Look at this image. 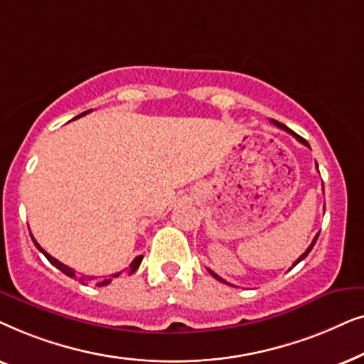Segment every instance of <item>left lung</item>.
Wrapping results in <instances>:
<instances>
[{
	"instance_id": "left-lung-1",
	"label": "left lung",
	"mask_w": 364,
	"mask_h": 364,
	"mask_svg": "<svg viewBox=\"0 0 364 364\" xmlns=\"http://www.w3.org/2000/svg\"><path fill=\"white\" fill-rule=\"evenodd\" d=\"M272 122H273V124H275V126H277V127H280V129H283V131H287L288 134H291V136H293V137H295V139H296V141H300L301 144H305V146H308V142L305 141V139H303V137H300V136H298V134H295V132H293V131H291V129H288V127L285 126V124H282V122H278V121H272ZM308 147H310V146H308ZM316 167H318V164H316ZM318 235H320V232H318V233H316V237H315V238H313V242L310 243V247H308V248H306V252H305V253H301V255H300V257H298V260H296L295 263H293V265H291V268H293V267H295V265H298V263H300V262L303 260V258H306V255H308V253H310V252H311V248H313V245H315V243H316V240H318ZM208 273H210V275H212L213 278H217V280H218V282H222V283H227V285H230V283H228V282H225V280H223V278H220V277H218V275H217V273H213L212 270H208ZM232 287H233V285H232Z\"/></svg>"
}]
</instances>
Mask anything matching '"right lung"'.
I'll return each instance as SVG.
<instances>
[{"mask_svg":"<svg viewBox=\"0 0 364 364\" xmlns=\"http://www.w3.org/2000/svg\"><path fill=\"white\" fill-rule=\"evenodd\" d=\"M87 112H91V111H86V112L79 114L77 117H81V116H86ZM77 117H74V119H77ZM31 238H33L34 245H36L38 250L41 252L44 257L48 258V260H49V263H51V265L56 267L58 270H61V272L64 273V275H68V277H71V278H76V280H79V282H81V283H84V285H87V283H94V285H96V287H106V285H109V283L112 282V278H116V277H119V275H121V273H122V272H119V273H114V275H111V277H106V278H94V277H86V275H81V277H77V275H76V272H74L71 267L64 265V263H61V262H59V260H56V258H54V257L49 255V253H48L46 250H43L41 245H39V243H38L36 240H34V237H33V235H31ZM141 262H142V257H141V258L137 257L136 260H134V262L131 263V265H129L127 272H129V273H134V272H136V270H137V267L141 265Z\"/></svg>","mask_w":364,"mask_h":364,"instance_id":"obj_1","label":"right lung"}]
</instances>
